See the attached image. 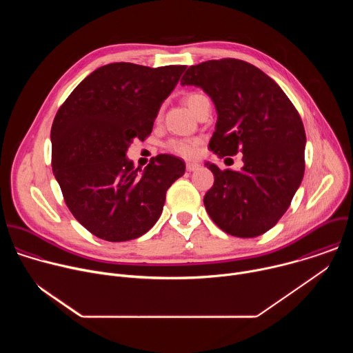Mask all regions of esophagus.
Here are the masks:
<instances>
[{
    "mask_svg": "<svg viewBox=\"0 0 353 353\" xmlns=\"http://www.w3.org/2000/svg\"><path fill=\"white\" fill-rule=\"evenodd\" d=\"M185 169H187V172H195V170L199 169V165L195 163V162H187Z\"/></svg>",
    "mask_w": 353,
    "mask_h": 353,
    "instance_id": "1",
    "label": "esophagus"
}]
</instances>
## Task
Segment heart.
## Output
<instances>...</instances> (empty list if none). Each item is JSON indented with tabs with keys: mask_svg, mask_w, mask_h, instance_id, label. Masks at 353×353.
Masks as SVG:
<instances>
[{
	"mask_svg": "<svg viewBox=\"0 0 353 353\" xmlns=\"http://www.w3.org/2000/svg\"><path fill=\"white\" fill-rule=\"evenodd\" d=\"M205 96L201 94V93H190V94L185 96V103L191 109L192 113H194L195 108L198 106V103ZM198 145H199V139L174 138V139H170L166 143V149L174 155H179V157H183V158H192L198 152Z\"/></svg>",
	"mask_w": 353,
	"mask_h": 353,
	"instance_id": "obj_1",
	"label": "heart"
}]
</instances>
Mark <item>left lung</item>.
<instances>
[{
  "mask_svg": "<svg viewBox=\"0 0 353 353\" xmlns=\"http://www.w3.org/2000/svg\"><path fill=\"white\" fill-rule=\"evenodd\" d=\"M181 85L203 89L218 120L210 148L219 157L243 154V168L214 173L204 205L218 228L236 237H257L286 212L305 174L306 132L279 85L257 67L223 59L191 65Z\"/></svg>",
  "mask_w": 353,
  "mask_h": 353,
  "instance_id": "8db88e82",
  "label": "left lung"
}]
</instances>
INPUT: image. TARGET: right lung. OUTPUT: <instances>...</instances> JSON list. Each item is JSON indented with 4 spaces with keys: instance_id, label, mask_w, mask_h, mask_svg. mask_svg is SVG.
Returning a JSON list of instances; mask_svg holds the SVG:
<instances>
[{
    "instance_id": "obj_1",
    "label": "right lung",
    "mask_w": 353,
    "mask_h": 353,
    "mask_svg": "<svg viewBox=\"0 0 353 353\" xmlns=\"http://www.w3.org/2000/svg\"><path fill=\"white\" fill-rule=\"evenodd\" d=\"M185 65L149 68L113 63L94 70L68 96L52 127L53 173L65 204L92 234L137 239L162 215L168 188L184 162L158 155L142 170L127 150L152 132L162 103Z\"/></svg>"
}]
</instances>
